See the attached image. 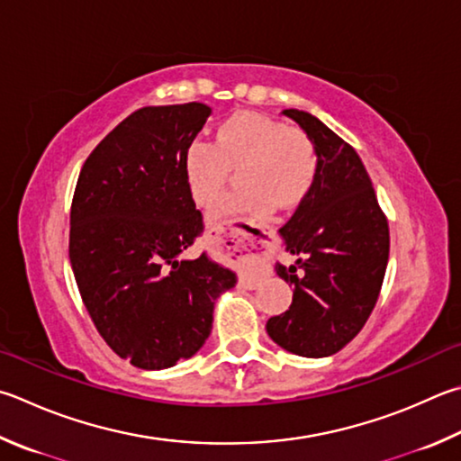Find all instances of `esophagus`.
I'll return each mask as SVG.
<instances>
[{
  "instance_id": "1",
  "label": "esophagus",
  "mask_w": 461,
  "mask_h": 461,
  "mask_svg": "<svg viewBox=\"0 0 461 461\" xmlns=\"http://www.w3.org/2000/svg\"><path fill=\"white\" fill-rule=\"evenodd\" d=\"M230 240L233 241V249L240 252L244 258L252 259V262H262L264 256H266V244L264 241H252V240H246V238H238V236H230ZM258 282V274H246L241 276V284H248V286H252V284Z\"/></svg>"
}]
</instances>
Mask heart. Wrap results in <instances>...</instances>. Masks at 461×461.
<instances>
[{
	"label": "heart",
	"mask_w": 461,
	"mask_h": 461,
	"mask_svg": "<svg viewBox=\"0 0 461 461\" xmlns=\"http://www.w3.org/2000/svg\"><path fill=\"white\" fill-rule=\"evenodd\" d=\"M238 165L241 187L215 203L209 221L264 212L272 203L298 205L314 185L318 155L303 131L258 113H233L217 124L215 143L194 139L183 153V177L195 203H212Z\"/></svg>",
	"instance_id": "b5f03b06"
}]
</instances>
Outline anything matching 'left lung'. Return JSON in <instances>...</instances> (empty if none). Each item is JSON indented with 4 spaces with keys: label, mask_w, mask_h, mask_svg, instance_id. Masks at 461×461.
Instances as JSON below:
<instances>
[{
    "label": "left lung",
    "mask_w": 461,
    "mask_h": 461,
    "mask_svg": "<svg viewBox=\"0 0 461 461\" xmlns=\"http://www.w3.org/2000/svg\"><path fill=\"white\" fill-rule=\"evenodd\" d=\"M312 140L314 185L280 230L294 266L276 274L294 286L292 304L266 322L270 339L288 353L330 357L348 345L371 316L389 262V225L357 150L314 114L282 113Z\"/></svg>",
    "instance_id": "obj_1"
}]
</instances>
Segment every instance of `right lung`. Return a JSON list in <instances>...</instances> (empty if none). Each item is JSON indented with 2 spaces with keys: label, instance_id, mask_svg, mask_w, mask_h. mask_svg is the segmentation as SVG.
<instances>
[{
  "label": "right lung",
  "instance_id": "right-lung-1",
  "mask_svg": "<svg viewBox=\"0 0 461 461\" xmlns=\"http://www.w3.org/2000/svg\"><path fill=\"white\" fill-rule=\"evenodd\" d=\"M212 108L147 106L127 116L82 167L70 213V264L100 337L121 358L161 371L194 357L215 300L236 272L181 254L203 231L183 153Z\"/></svg>",
  "mask_w": 461,
  "mask_h": 461
}]
</instances>
